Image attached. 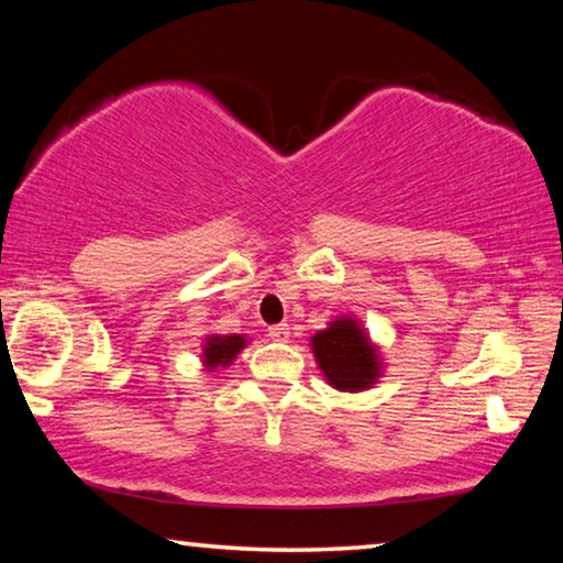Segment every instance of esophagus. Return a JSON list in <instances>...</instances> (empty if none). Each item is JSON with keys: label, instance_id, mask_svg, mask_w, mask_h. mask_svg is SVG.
I'll list each match as a JSON object with an SVG mask.
<instances>
[{"label": "esophagus", "instance_id": "obj_1", "mask_svg": "<svg viewBox=\"0 0 563 563\" xmlns=\"http://www.w3.org/2000/svg\"><path fill=\"white\" fill-rule=\"evenodd\" d=\"M268 335H271V340H275V342L288 340V338H290V325H288V322H278V325H271V328H268Z\"/></svg>", "mask_w": 563, "mask_h": 563}]
</instances>
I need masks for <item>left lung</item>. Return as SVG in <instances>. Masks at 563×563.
<instances>
[{"mask_svg": "<svg viewBox=\"0 0 563 563\" xmlns=\"http://www.w3.org/2000/svg\"><path fill=\"white\" fill-rule=\"evenodd\" d=\"M312 355L328 383L340 393H362L383 373L377 347L355 318H338L310 340Z\"/></svg>", "mask_w": 563, "mask_h": 563, "instance_id": "obj_1", "label": "left lung"}]
</instances>
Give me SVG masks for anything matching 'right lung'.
Returning a JSON list of instances; mask_svg holds the SVG:
<instances>
[{
  "instance_id": "obj_1",
  "label": "right lung",
  "mask_w": 563,
  "mask_h": 563,
  "mask_svg": "<svg viewBox=\"0 0 563 563\" xmlns=\"http://www.w3.org/2000/svg\"><path fill=\"white\" fill-rule=\"evenodd\" d=\"M245 345H247V340L243 335H208L206 345H203L206 369L228 367Z\"/></svg>"
}]
</instances>
